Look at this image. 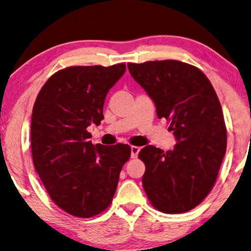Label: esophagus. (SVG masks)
I'll return each mask as SVG.
<instances>
[{"label": "esophagus", "mask_w": 251, "mask_h": 251, "mask_svg": "<svg viewBox=\"0 0 251 251\" xmlns=\"http://www.w3.org/2000/svg\"><path fill=\"white\" fill-rule=\"evenodd\" d=\"M139 151H140V147H138V146H132V147H131V157L135 158L136 156H138Z\"/></svg>", "instance_id": "1"}]
</instances>
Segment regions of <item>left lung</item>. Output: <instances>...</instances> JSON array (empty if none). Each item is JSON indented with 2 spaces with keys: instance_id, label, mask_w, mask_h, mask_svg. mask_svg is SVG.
<instances>
[{
  "instance_id": "obj_1",
  "label": "left lung",
  "mask_w": 251,
  "mask_h": 251,
  "mask_svg": "<svg viewBox=\"0 0 251 251\" xmlns=\"http://www.w3.org/2000/svg\"><path fill=\"white\" fill-rule=\"evenodd\" d=\"M127 67L153 100L158 118L169 120L177 141L173 151L149 145L139 153L146 195L163 213L188 212L210 193L226 153L219 98L204 73L189 63L162 60Z\"/></svg>"
}]
</instances>
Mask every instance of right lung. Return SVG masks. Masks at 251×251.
<instances>
[{
	"instance_id": "obj_1",
	"label": "right lung",
	"mask_w": 251,
	"mask_h": 251,
	"mask_svg": "<svg viewBox=\"0 0 251 251\" xmlns=\"http://www.w3.org/2000/svg\"><path fill=\"white\" fill-rule=\"evenodd\" d=\"M125 71V63L61 69L47 80L34 102V168L50 199L75 217L91 218L109 207L131 156L128 145L95 146L87 131L104 119L106 94Z\"/></svg>"
}]
</instances>
